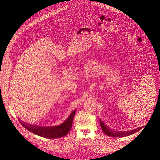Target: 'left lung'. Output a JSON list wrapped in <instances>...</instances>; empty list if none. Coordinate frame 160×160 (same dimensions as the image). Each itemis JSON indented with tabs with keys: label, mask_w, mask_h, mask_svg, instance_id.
<instances>
[{
	"label": "left lung",
	"mask_w": 160,
	"mask_h": 160,
	"mask_svg": "<svg viewBox=\"0 0 160 160\" xmlns=\"http://www.w3.org/2000/svg\"><path fill=\"white\" fill-rule=\"evenodd\" d=\"M100 121V125L103 131V132L108 136L110 137H114V138H120V137H126L128 135H130L133 133H136L137 132H138L139 130H140L141 128H135L134 130H130V131H127V132H117V131H115V130H112L111 128H109L108 127V126H107L104 122H102V121H101V120Z\"/></svg>",
	"instance_id": "obj_1"
}]
</instances>
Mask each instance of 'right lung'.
Returning <instances> with one entry per match:
<instances>
[{
  "mask_svg": "<svg viewBox=\"0 0 160 160\" xmlns=\"http://www.w3.org/2000/svg\"><path fill=\"white\" fill-rule=\"evenodd\" d=\"M76 110H74L70 117L62 124L54 127H40L33 125H30L20 121L21 124L28 130L39 135L42 138L48 139H56L65 136L70 132L72 126L73 117Z\"/></svg>",
  "mask_w": 160,
  "mask_h": 160,
  "instance_id": "right-lung-1",
  "label": "right lung"
}]
</instances>
